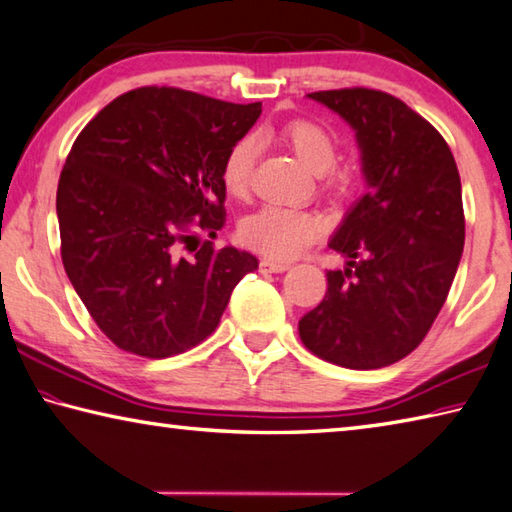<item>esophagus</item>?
I'll use <instances>...</instances> for the list:
<instances>
[{
    "label": "esophagus",
    "mask_w": 512,
    "mask_h": 512,
    "mask_svg": "<svg viewBox=\"0 0 512 512\" xmlns=\"http://www.w3.org/2000/svg\"><path fill=\"white\" fill-rule=\"evenodd\" d=\"M288 266H291V262H282V259H273V257L259 259V268H262L264 273H284L288 271Z\"/></svg>",
    "instance_id": "34e87169"
}]
</instances>
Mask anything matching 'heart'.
Here are the masks:
<instances>
[{"label":"heart","mask_w":512,"mask_h":512,"mask_svg":"<svg viewBox=\"0 0 512 512\" xmlns=\"http://www.w3.org/2000/svg\"><path fill=\"white\" fill-rule=\"evenodd\" d=\"M277 138L291 147L311 172H315L318 190L327 197H347L356 188V174L336 165L338 138L329 127L311 118H295L277 129ZM255 143L241 138L230 147L221 165V183L232 199H246L253 183ZM320 235V219L311 212L266 206L244 219L241 239L266 257L291 259Z\"/></svg>","instance_id":"1"}]
</instances>
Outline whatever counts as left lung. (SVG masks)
Masks as SVG:
<instances>
[{
  "label": "left lung",
  "mask_w": 512,
  "mask_h": 512,
  "mask_svg": "<svg viewBox=\"0 0 512 512\" xmlns=\"http://www.w3.org/2000/svg\"><path fill=\"white\" fill-rule=\"evenodd\" d=\"M356 129L369 192L331 248L345 271L297 324L304 347L347 369L394 365L439 315L466 241L461 179L445 138L401 98L378 89L313 91Z\"/></svg>",
  "instance_id": "1"
}]
</instances>
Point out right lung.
<instances>
[{
    "mask_svg": "<svg viewBox=\"0 0 512 512\" xmlns=\"http://www.w3.org/2000/svg\"><path fill=\"white\" fill-rule=\"evenodd\" d=\"M262 114L179 87H138L78 134L58 183L64 271L118 349L170 358L217 329L230 293L259 266L196 241L226 221L230 147Z\"/></svg>",
    "mask_w": 512,
    "mask_h": 512,
    "instance_id": "add662e5",
    "label": "right lung"
}]
</instances>
